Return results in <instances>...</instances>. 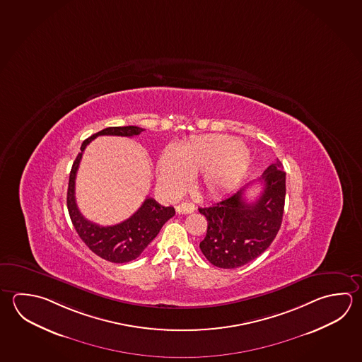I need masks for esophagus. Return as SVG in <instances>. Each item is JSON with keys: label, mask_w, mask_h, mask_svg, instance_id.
Wrapping results in <instances>:
<instances>
[{"label": "esophagus", "mask_w": 362, "mask_h": 362, "mask_svg": "<svg viewBox=\"0 0 362 362\" xmlns=\"http://www.w3.org/2000/svg\"><path fill=\"white\" fill-rule=\"evenodd\" d=\"M195 211V205L191 204V203H181L176 206V211L178 214H189Z\"/></svg>", "instance_id": "esophagus-1"}]
</instances>
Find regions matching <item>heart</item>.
<instances>
[{"label": "heart", "mask_w": 362, "mask_h": 362, "mask_svg": "<svg viewBox=\"0 0 362 362\" xmlns=\"http://www.w3.org/2000/svg\"><path fill=\"white\" fill-rule=\"evenodd\" d=\"M250 151L240 139L203 135L186 141L178 151L167 146L158 160V181L165 192L176 195L197 173V186L211 197L235 190L246 176Z\"/></svg>", "instance_id": "1"}]
</instances>
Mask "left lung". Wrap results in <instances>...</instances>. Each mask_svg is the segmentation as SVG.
Returning <instances> with one entry per match:
<instances>
[{"label": "left lung", "mask_w": 362, "mask_h": 362, "mask_svg": "<svg viewBox=\"0 0 362 362\" xmlns=\"http://www.w3.org/2000/svg\"><path fill=\"white\" fill-rule=\"evenodd\" d=\"M278 159L259 178L263 191L247 203L245 189L199 211L208 221L200 250L213 265L235 269L263 254L282 224L286 197V172Z\"/></svg>", "instance_id": "1"}]
</instances>
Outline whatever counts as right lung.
Returning <instances> with one entry per match:
<instances>
[{"label":"right lung","instance_id":"right-lung-1","mask_svg":"<svg viewBox=\"0 0 362 362\" xmlns=\"http://www.w3.org/2000/svg\"><path fill=\"white\" fill-rule=\"evenodd\" d=\"M144 129L138 126L107 127L86 139L80 146V153L74 162L67 187V209L80 238L98 257L111 263H129L135 260L145 247L156 238L163 224L175 216L172 206H162L151 197H146L138 211L124 222L115 226H98L88 221L80 213L75 200V178L86 145L100 135L136 136Z\"/></svg>","mask_w":362,"mask_h":362}]
</instances>
